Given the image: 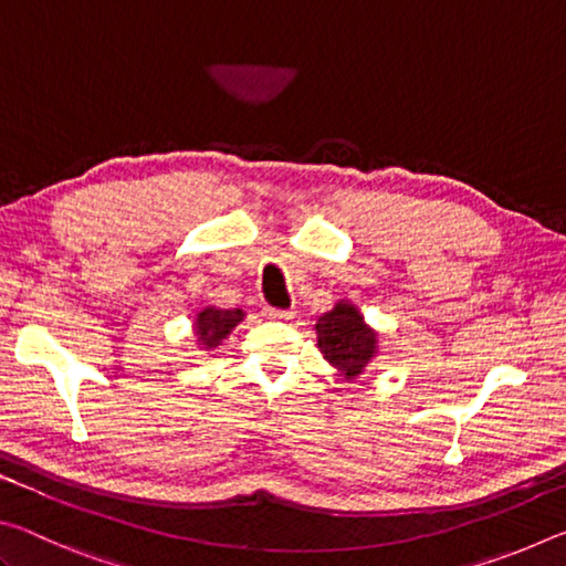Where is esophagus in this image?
I'll return each mask as SVG.
<instances>
[{
    "mask_svg": "<svg viewBox=\"0 0 566 566\" xmlns=\"http://www.w3.org/2000/svg\"><path fill=\"white\" fill-rule=\"evenodd\" d=\"M264 317L266 319H292L294 312L292 310H272V306H266Z\"/></svg>",
    "mask_w": 566,
    "mask_h": 566,
    "instance_id": "obj_1",
    "label": "esophagus"
}]
</instances>
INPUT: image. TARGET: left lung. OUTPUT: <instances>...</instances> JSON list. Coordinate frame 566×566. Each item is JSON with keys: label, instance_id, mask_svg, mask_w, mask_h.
Returning <instances> with one entry per match:
<instances>
[{"label": "left lung", "instance_id": "left-lung-1", "mask_svg": "<svg viewBox=\"0 0 566 566\" xmlns=\"http://www.w3.org/2000/svg\"><path fill=\"white\" fill-rule=\"evenodd\" d=\"M317 347L344 379H357L377 359L379 334L364 322L357 304L339 300L332 312H324L314 324Z\"/></svg>", "mask_w": 566, "mask_h": 566}]
</instances>
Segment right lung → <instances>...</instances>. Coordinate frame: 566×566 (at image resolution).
<instances>
[{
	"mask_svg": "<svg viewBox=\"0 0 566 566\" xmlns=\"http://www.w3.org/2000/svg\"><path fill=\"white\" fill-rule=\"evenodd\" d=\"M242 319V310H217V306H205V310H199L195 314L197 347L202 352L217 349Z\"/></svg>",
	"mask_w": 566,
	"mask_h": 566,
	"instance_id": "obj_1",
	"label": "right lung"
}]
</instances>
